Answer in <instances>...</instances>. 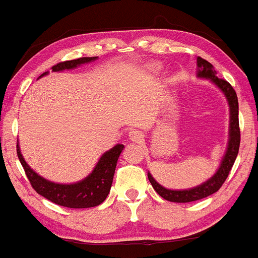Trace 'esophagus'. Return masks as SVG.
<instances>
[{
	"instance_id": "34e87169",
	"label": "esophagus",
	"mask_w": 258,
	"mask_h": 258,
	"mask_svg": "<svg viewBox=\"0 0 258 258\" xmlns=\"http://www.w3.org/2000/svg\"><path fill=\"white\" fill-rule=\"evenodd\" d=\"M130 139H131L134 142H139L144 139V135H142L140 131H137V130H134V131L130 132Z\"/></svg>"
}]
</instances>
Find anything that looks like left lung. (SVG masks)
Here are the masks:
<instances>
[{
    "mask_svg": "<svg viewBox=\"0 0 258 258\" xmlns=\"http://www.w3.org/2000/svg\"><path fill=\"white\" fill-rule=\"evenodd\" d=\"M197 66H199V72L197 76L204 77V79H210L225 93L226 98L230 105V141H228L227 151L223 157L222 162H221L220 168L217 172L215 173L213 177H211L209 181L205 183L200 184V186L195 187L191 189H182V191H175V189H167L165 187L161 186L160 183L153 179L151 173H148V179H150L151 184L155 188V191L163 197L165 200L171 202H192L197 201V200L205 199V197L210 196V195L215 194L221 188L223 183H225L226 178L228 177L231 168H232L233 163H235L236 157L238 155V150H240V141H241V132H240V123H238V100L236 91L233 90L232 86L227 82L226 80L218 79L216 76V71L213 70V66L206 59L199 57L197 58Z\"/></svg>",
    "mask_w": 258,
    "mask_h": 258,
    "instance_id": "8db88e82",
    "label": "left lung"
}]
</instances>
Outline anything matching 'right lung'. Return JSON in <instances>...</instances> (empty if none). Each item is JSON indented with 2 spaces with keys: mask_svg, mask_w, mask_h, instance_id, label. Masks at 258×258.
<instances>
[{
  "mask_svg": "<svg viewBox=\"0 0 258 258\" xmlns=\"http://www.w3.org/2000/svg\"><path fill=\"white\" fill-rule=\"evenodd\" d=\"M96 58L97 57H81V58L71 59V61L59 62V63L52 66V71L56 72L62 71V70L75 69L79 64L95 61ZM47 72L42 74L41 76H45ZM122 150H123V145H116L110 151L103 153L92 173L82 181L72 184H61L47 181V179L38 176L33 170H31L30 166L23 160L17 144L18 160H20L23 170H25L26 176H27L32 188L38 195L47 199L48 201L59 205V206L70 207V209L95 207L105 201L106 197L110 194L117 160H118Z\"/></svg>",
  "mask_w": 258,
  "mask_h": 258,
  "instance_id": "1",
  "label": "right lung"
}]
</instances>
